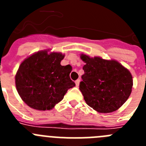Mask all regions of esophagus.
Listing matches in <instances>:
<instances>
[{"label":"esophagus","instance_id":"1","mask_svg":"<svg viewBox=\"0 0 146 146\" xmlns=\"http://www.w3.org/2000/svg\"><path fill=\"white\" fill-rule=\"evenodd\" d=\"M80 79H77V80L75 81V84H76V86H79V84H80Z\"/></svg>","mask_w":146,"mask_h":146}]
</instances>
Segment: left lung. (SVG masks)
I'll return each instance as SVG.
<instances>
[{"instance_id": "obj_1", "label": "left lung", "mask_w": 146, "mask_h": 146, "mask_svg": "<svg viewBox=\"0 0 146 146\" xmlns=\"http://www.w3.org/2000/svg\"><path fill=\"white\" fill-rule=\"evenodd\" d=\"M86 63L80 90L86 104L99 113L115 111L128 99L133 80L131 73L116 60L82 54Z\"/></svg>"}]
</instances>
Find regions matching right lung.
Returning <instances> with one entry per match:
<instances>
[{"label": "right lung", "instance_id": "1", "mask_svg": "<svg viewBox=\"0 0 146 146\" xmlns=\"http://www.w3.org/2000/svg\"><path fill=\"white\" fill-rule=\"evenodd\" d=\"M64 55L39 51L20 64L15 76L17 92L28 106L50 110L64 99L69 88L75 86L70 79V65L61 66Z\"/></svg>", "mask_w": 146, "mask_h": 146}]
</instances>
